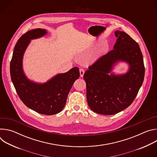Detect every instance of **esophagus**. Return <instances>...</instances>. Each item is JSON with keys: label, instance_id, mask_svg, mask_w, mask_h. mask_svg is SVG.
<instances>
[{"label": "esophagus", "instance_id": "esophagus-1", "mask_svg": "<svg viewBox=\"0 0 157 157\" xmlns=\"http://www.w3.org/2000/svg\"><path fill=\"white\" fill-rule=\"evenodd\" d=\"M79 73H80V76L81 77H82L84 76V71L83 69H80L79 70Z\"/></svg>", "mask_w": 157, "mask_h": 157}]
</instances>
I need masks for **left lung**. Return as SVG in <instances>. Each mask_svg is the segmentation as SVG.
<instances>
[{
	"mask_svg": "<svg viewBox=\"0 0 157 157\" xmlns=\"http://www.w3.org/2000/svg\"><path fill=\"white\" fill-rule=\"evenodd\" d=\"M113 50L99 58L84 75L87 104L94 112L113 115L135 99L145 76L144 59L139 44L124 32L117 30ZM118 61L126 62L129 71L123 75L110 73Z\"/></svg>",
	"mask_w": 157,
	"mask_h": 157,
	"instance_id": "obj_1",
	"label": "left lung"
}]
</instances>
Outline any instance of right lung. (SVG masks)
I'll use <instances>...</instances> for the list:
<instances>
[{"instance_id":"add662e5","label":"right lung","mask_w":157,"mask_h":157,"mask_svg":"<svg viewBox=\"0 0 157 157\" xmlns=\"http://www.w3.org/2000/svg\"><path fill=\"white\" fill-rule=\"evenodd\" d=\"M46 30H30L17 41L10 64L12 81L21 101L30 109L44 115L59 113L64 108L67 97L75 81L79 77L78 67L58 74L43 84L29 80L22 68L24 54L31 40L47 34Z\"/></svg>"}]
</instances>
